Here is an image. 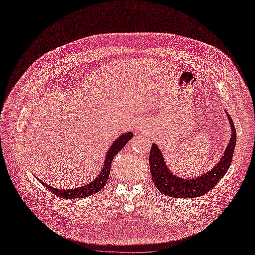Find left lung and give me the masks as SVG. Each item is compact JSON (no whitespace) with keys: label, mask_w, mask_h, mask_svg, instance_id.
Segmentation results:
<instances>
[{"label":"left lung","mask_w":255,"mask_h":255,"mask_svg":"<svg viewBox=\"0 0 255 255\" xmlns=\"http://www.w3.org/2000/svg\"><path fill=\"white\" fill-rule=\"evenodd\" d=\"M227 116L232 135L224 155L210 171L197 178H181L171 173L164 162L162 153L157 145L152 144L149 154L150 172L155 187L161 194L172 198H197L211 191L224 176L230 167L236 144V129L231 117L228 114Z\"/></svg>","instance_id":"8db88e82"}]
</instances>
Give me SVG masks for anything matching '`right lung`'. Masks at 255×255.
Here are the masks:
<instances>
[{
    "label": "right lung",
    "instance_id": "right-lung-1",
    "mask_svg": "<svg viewBox=\"0 0 255 255\" xmlns=\"http://www.w3.org/2000/svg\"><path fill=\"white\" fill-rule=\"evenodd\" d=\"M133 137L132 132H128L125 133L123 135H121L119 138H117L113 144L111 145L110 149L108 150L106 158H105V162H104V166L102 168V171L99 173L98 177H96L92 183L88 184L87 186L84 187H80L77 189H72V190H58V189H54L53 187H49L46 184L42 183V185L44 187H46L52 194H54L55 196L61 198V199H75V198H86L88 196H92L98 192H100L105 185L107 184L108 178H109V174H110V170H111V164H112V160L113 158L116 156V154L125 146L127 144V142Z\"/></svg>",
    "mask_w": 255,
    "mask_h": 255
}]
</instances>
